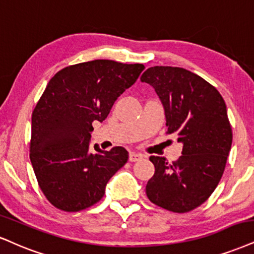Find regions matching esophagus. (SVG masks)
<instances>
[{"mask_svg": "<svg viewBox=\"0 0 254 254\" xmlns=\"http://www.w3.org/2000/svg\"><path fill=\"white\" fill-rule=\"evenodd\" d=\"M143 158H145V155L141 154V153H135V152L129 153V161H132V162L141 161Z\"/></svg>", "mask_w": 254, "mask_h": 254, "instance_id": "34e87169", "label": "esophagus"}]
</instances>
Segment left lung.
<instances>
[{"mask_svg": "<svg viewBox=\"0 0 254 254\" xmlns=\"http://www.w3.org/2000/svg\"><path fill=\"white\" fill-rule=\"evenodd\" d=\"M164 106L168 134H177L183 155L170 165L151 156L155 173L146 194L160 207L185 213L209 198L223 177L232 129L223 96L199 75L179 67L155 65L141 75Z\"/></svg>", "mask_w": 254, "mask_h": 254, "instance_id": "1", "label": "left lung"}]
</instances>
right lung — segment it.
Segmentation results:
<instances>
[{
    "mask_svg": "<svg viewBox=\"0 0 254 254\" xmlns=\"http://www.w3.org/2000/svg\"><path fill=\"white\" fill-rule=\"evenodd\" d=\"M145 65L94 60L65 67L47 84L31 117L30 161L46 198L77 212L105 194L109 179L128 160L124 147L89 151L93 122L107 118L117 99Z\"/></svg>",
    "mask_w": 254,
    "mask_h": 254,
    "instance_id": "1",
    "label": "right lung"
}]
</instances>
